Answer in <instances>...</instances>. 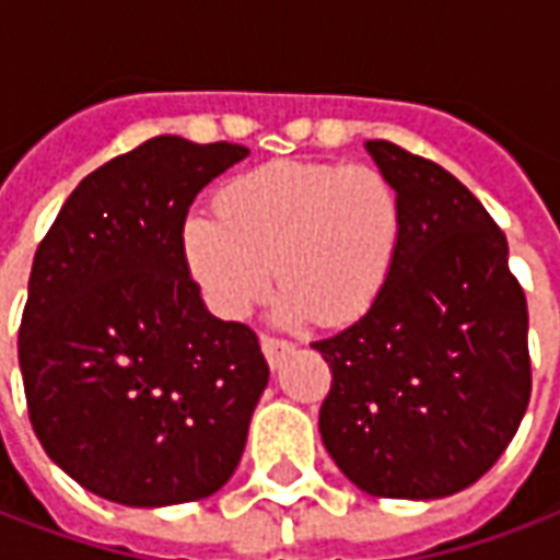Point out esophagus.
Masks as SVG:
<instances>
[{
  "instance_id": "34e87169",
  "label": "esophagus",
  "mask_w": 560,
  "mask_h": 560,
  "mask_svg": "<svg viewBox=\"0 0 560 560\" xmlns=\"http://www.w3.org/2000/svg\"><path fill=\"white\" fill-rule=\"evenodd\" d=\"M289 350H292V341L277 339V336H262V353H266L268 365L271 368L280 365V359H283Z\"/></svg>"
}]
</instances>
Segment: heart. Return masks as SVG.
Masks as SVG:
<instances>
[{"label":"heart","instance_id":"obj_1","mask_svg":"<svg viewBox=\"0 0 560 560\" xmlns=\"http://www.w3.org/2000/svg\"><path fill=\"white\" fill-rule=\"evenodd\" d=\"M400 233V198L380 168L277 160L221 189L219 219L186 221L184 248L221 318L248 315L277 271L280 318L345 324L383 292Z\"/></svg>","mask_w":560,"mask_h":560}]
</instances>
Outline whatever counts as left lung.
Returning a JSON list of instances; mask_svg holds the SVG:
<instances>
[{"mask_svg": "<svg viewBox=\"0 0 560 560\" xmlns=\"http://www.w3.org/2000/svg\"><path fill=\"white\" fill-rule=\"evenodd\" d=\"M365 149L400 198V248L371 310L312 341L332 374L320 438L371 497L438 500L482 479L517 435L526 294L505 233L462 180L388 140Z\"/></svg>", "mask_w": 560, "mask_h": 560, "instance_id": "8db88e82", "label": "left lung"}]
</instances>
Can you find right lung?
Listing matches in <instances>:
<instances>
[{
    "label": "right lung",
    "instance_id": "1",
    "mask_svg": "<svg viewBox=\"0 0 560 560\" xmlns=\"http://www.w3.org/2000/svg\"><path fill=\"white\" fill-rule=\"evenodd\" d=\"M245 145L154 137L81 180L43 236L20 324L28 418L104 500L210 497L240 465L268 385L257 332L212 318L189 277L195 195Z\"/></svg>",
    "mask_w": 560,
    "mask_h": 560
}]
</instances>
